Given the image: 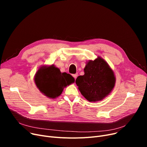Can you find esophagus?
I'll return each instance as SVG.
<instances>
[{"instance_id":"obj_1","label":"esophagus","mask_w":147,"mask_h":147,"mask_svg":"<svg viewBox=\"0 0 147 147\" xmlns=\"http://www.w3.org/2000/svg\"><path fill=\"white\" fill-rule=\"evenodd\" d=\"M78 73H76V74H73V78H74L75 79H76V78H78Z\"/></svg>"}]
</instances>
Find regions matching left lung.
<instances>
[{"label":"left lung","mask_w":147,"mask_h":147,"mask_svg":"<svg viewBox=\"0 0 147 147\" xmlns=\"http://www.w3.org/2000/svg\"><path fill=\"white\" fill-rule=\"evenodd\" d=\"M84 74L76 80L82 95L89 102L102 100L113 90L115 78L112 69L107 62L98 57L90 60L84 68Z\"/></svg>","instance_id":"left-lung-1"}]
</instances>
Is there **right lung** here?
Instances as JSON below:
<instances>
[{"mask_svg":"<svg viewBox=\"0 0 147 147\" xmlns=\"http://www.w3.org/2000/svg\"><path fill=\"white\" fill-rule=\"evenodd\" d=\"M34 80L37 88L50 99L59 96L64 88L75 81L70 74L61 73L59 69L53 64L42 66L36 72Z\"/></svg>","mask_w":147,"mask_h":147,"instance_id":"add662e5","label":"right lung"}]
</instances>
